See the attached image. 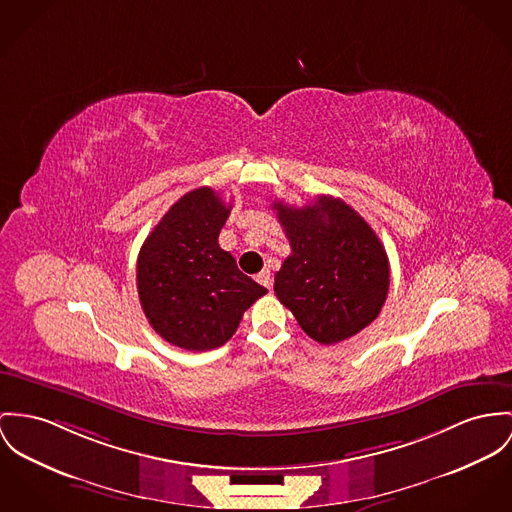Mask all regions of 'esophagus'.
I'll list each match as a JSON object with an SVG mask.
<instances>
[{"label":"esophagus","mask_w":512,"mask_h":512,"mask_svg":"<svg viewBox=\"0 0 512 512\" xmlns=\"http://www.w3.org/2000/svg\"><path fill=\"white\" fill-rule=\"evenodd\" d=\"M255 278H257V282H259V284H263L265 288H271V286H273V276H271L269 271H261V273L255 276Z\"/></svg>","instance_id":"34e87169"}]
</instances>
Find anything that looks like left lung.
Here are the masks:
<instances>
[{
  "instance_id": "1",
  "label": "left lung",
  "mask_w": 512,
  "mask_h": 512,
  "mask_svg": "<svg viewBox=\"0 0 512 512\" xmlns=\"http://www.w3.org/2000/svg\"><path fill=\"white\" fill-rule=\"evenodd\" d=\"M273 208L292 247L275 275L276 298L321 345L368 327L390 288V261L374 230L341 198Z\"/></svg>"
}]
</instances>
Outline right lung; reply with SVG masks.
I'll list each match as a JSON object with an SVG mask.
<instances>
[{
    "label": "right lung",
    "instance_id": "right-lung-1",
    "mask_svg": "<svg viewBox=\"0 0 512 512\" xmlns=\"http://www.w3.org/2000/svg\"><path fill=\"white\" fill-rule=\"evenodd\" d=\"M230 208L210 187L179 198L146 237L136 265L142 310L159 337L185 351L222 347L267 288L218 245Z\"/></svg>",
    "mask_w": 512,
    "mask_h": 512
}]
</instances>
